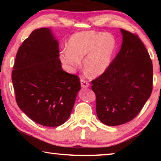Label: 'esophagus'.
Here are the masks:
<instances>
[{
    "label": "esophagus",
    "instance_id": "obj_1",
    "mask_svg": "<svg viewBox=\"0 0 161 161\" xmlns=\"http://www.w3.org/2000/svg\"><path fill=\"white\" fill-rule=\"evenodd\" d=\"M80 82H81V87H84V88H86V87L89 86V83L85 80V79L81 78V80H80Z\"/></svg>",
    "mask_w": 161,
    "mask_h": 161
}]
</instances>
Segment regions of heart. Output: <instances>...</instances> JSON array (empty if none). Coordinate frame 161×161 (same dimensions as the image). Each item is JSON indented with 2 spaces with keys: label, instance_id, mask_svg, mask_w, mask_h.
I'll use <instances>...</instances> for the list:
<instances>
[{
  "label": "heart",
  "instance_id": "heart-1",
  "mask_svg": "<svg viewBox=\"0 0 161 161\" xmlns=\"http://www.w3.org/2000/svg\"><path fill=\"white\" fill-rule=\"evenodd\" d=\"M116 48L114 37L94 31L76 32L69 38L67 48L60 52L59 59L67 71L74 72L81 66L92 77L102 75L109 66Z\"/></svg>",
  "mask_w": 161,
  "mask_h": 161
}]
</instances>
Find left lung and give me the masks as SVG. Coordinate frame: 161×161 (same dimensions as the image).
Returning <instances> with one entry per match:
<instances>
[{
    "instance_id": "8db88e82",
    "label": "left lung",
    "mask_w": 161,
    "mask_h": 161,
    "mask_svg": "<svg viewBox=\"0 0 161 161\" xmlns=\"http://www.w3.org/2000/svg\"><path fill=\"white\" fill-rule=\"evenodd\" d=\"M121 32V50L107 69L92 81L98 118L111 126L134 119L153 90V64L145 45L136 34Z\"/></svg>"
}]
</instances>
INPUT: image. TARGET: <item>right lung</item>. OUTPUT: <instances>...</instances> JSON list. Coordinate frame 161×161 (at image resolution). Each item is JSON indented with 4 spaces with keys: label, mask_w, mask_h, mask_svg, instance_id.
I'll return each mask as SVG.
<instances>
[{
    "label": "right lung",
    "mask_w": 161,
    "mask_h": 161,
    "mask_svg": "<svg viewBox=\"0 0 161 161\" xmlns=\"http://www.w3.org/2000/svg\"><path fill=\"white\" fill-rule=\"evenodd\" d=\"M59 45L47 28L31 32L16 54L12 71L19 108L36 123L55 127L70 116L80 78L62 69Z\"/></svg>",
    "instance_id": "add662e5"
}]
</instances>
